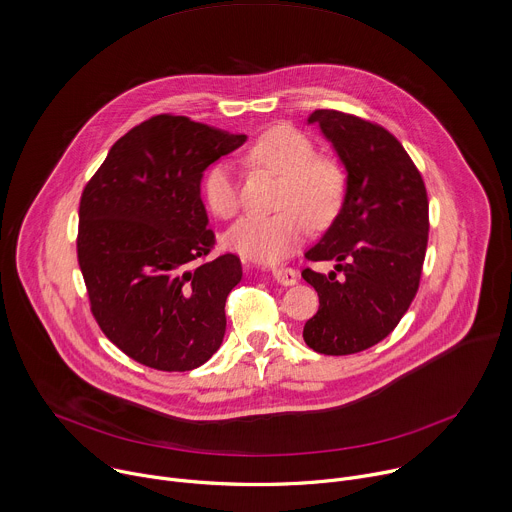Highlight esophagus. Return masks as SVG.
Here are the masks:
<instances>
[{
	"instance_id": "34e87169",
	"label": "esophagus",
	"mask_w": 512,
	"mask_h": 512,
	"mask_svg": "<svg viewBox=\"0 0 512 512\" xmlns=\"http://www.w3.org/2000/svg\"><path fill=\"white\" fill-rule=\"evenodd\" d=\"M271 273L279 285H295L297 283V271L291 267H273Z\"/></svg>"
}]
</instances>
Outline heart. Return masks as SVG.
I'll return each mask as SVG.
<instances>
[{"label": "heart", "instance_id": "1", "mask_svg": "<svg viewBox=\"0 0 512 512\" xmlns=\"http://www.w3.org/2000/svg\"><path fill=\"white\" fill-rule=\"evenodd\" d=\"M245 158L281 177L271 215H247L225 233L229 251L255 261L277 263L289 257L313 227L329 225L342 211L348 193L344 168L329 156H317L315 144L297 128L279 124L257 136L245 150ZM203 199L221 219L239 209L235 168L219 160L203 177Z\"/></svg>", "mask_w": 512, "mask_h": 512}]
</instances>
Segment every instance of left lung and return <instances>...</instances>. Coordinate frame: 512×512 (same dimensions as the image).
<instances>
[{"mask_svg":"<svg viewBox=\"0 0 512 512\" xmlns=\"http://www.w3.org/2000/svg\"><path fill=\"white\" fill-rule=\"evenodd\" d=\"M348 170V193L305 259L333 261L329 275L303 269L319 295L305 344L323 356L364 352L400 323L420 285L428 245V195L420 170L384 126L339 110H315Z\"/></svg>","mask_w":512,"mask_h":512,"instance_id":"left-lung-1","label":"left lung"}]
</instances>
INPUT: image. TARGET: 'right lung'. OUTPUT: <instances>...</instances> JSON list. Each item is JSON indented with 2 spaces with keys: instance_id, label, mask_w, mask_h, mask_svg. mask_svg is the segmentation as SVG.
<instances>
[{
  "instance_id": "right-lung-1",
  "label": "right lung",
  "mask_w": 512,
  "mask_h": 512,
  "mask_svg": "<svg viewBox=\"0 0 512 512\" xmlns=\"http://www.w3.org/2000/svg\"><path fill=\"white\" fill-rule=\"evenodd\" d=\"M245 140L158 114L114 142L82 191L76 249L90 311L142 366L189 372L223 344L225 301L243 271L233 253L205 261L215 233L201 179Z\"/></svg>"
}]
</instances>
